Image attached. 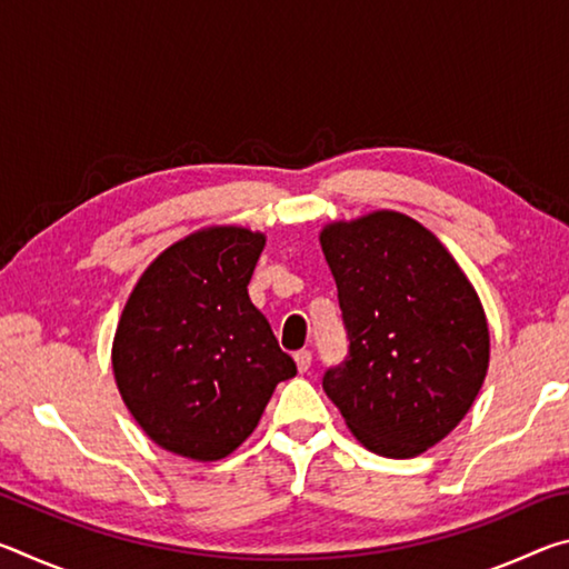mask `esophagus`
<instances>
[{"label":"esophagus","instance_id":"34e87169","mask_svg":"<svg viewBox=\"0 0 569 569\" xmlns=\"http://www.w3.org/2000/svg\"><path fill=\"white\" fill-rule=\"evenodd\" d=\"M293 359H296V366H298V371H301V373H306L308 369H311V351H296V356H293Z\"/></svg>","mask_w":569,"mask_h":569}]
</instances>
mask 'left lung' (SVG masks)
Here are the masks:
<instances>
[{"label": "left lung", "instance_id": "1", "mask_svg": "<svg viewBox=\"0 0 569 569\" xmlns=\"http://www.w3.org/2000/svg\"><path fill=\"white\" fill-rule=\"evenodd\" d=\"M319 240L349 333V356L323 377L326 397L373 455L419 457L467 417L485 383V306L441 240L399 210L333 220Z\"/></svg>", "mask_w": 569, "mask_h": 569}]
</instances>
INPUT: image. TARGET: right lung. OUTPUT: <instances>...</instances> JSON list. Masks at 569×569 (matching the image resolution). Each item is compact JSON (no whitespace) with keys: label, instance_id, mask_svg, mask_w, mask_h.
I'll list each match as a JSON object with an SVG mask.
<instances>
[{"label":"right lung","instance_id":"1","mask_svg":"<svg viewBox=\"0 0 569 569\" xmlns=\"http://www.w3.org/2000/svg\"><path fill=\"white\" fill-rule=\"evenodd\" d=\"M266 236L208 226L176 240L134 283L112 339L124 407L158 447L218 461L253 435L276 387L296 377L248 283Z\"/></svg>","mask_w":569,"mask_h":569}]
</instances>
